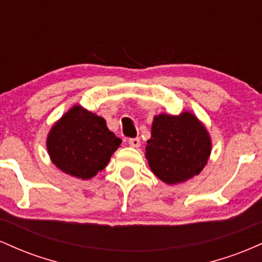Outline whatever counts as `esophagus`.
<instances>
[{
    "label": "esophagus",
    "instance_id": "obj_1",
    "mask_svg": "<svg viewBox=\"0 0 262 262\" xmlns=\"http://www.w3.org/2000/svg\"><path fill=\"white\" fill-rule=\"evenodd\" d=\"M129 145L133 146V148H139L140 146V139L139 138H132V139L128 140Z\"/></svg>",
    "mask_w": 262,
    "mask_h": 262
}]
</instances>
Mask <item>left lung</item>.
I'll return each mask as SVG.
<instances>
[{
    "instance_id": "1",
    "label": "left lung",
    "mask_w": 262,
    "mask_h": 262,
    "mask_svg": "<svg viewBox=\"0 0 262 262\" xmlns=\"http://www.w3.org/2000/svg\"><path fill=\"white\" fill-rule=\"evenodd\" d=\"M210 151L208 130L192 112L154 117L145 158L150 170L162 182L177 185L197 176L208 162Z\"/></svg>"
}]
</instances>
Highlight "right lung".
Listing matches in <instances>:
<instances>
[{
    "instance_id": "obj_1",
    "label": "right lung",
    "mask_w": 262,
    "mask_h": 262,
    "mask_svg": "<svg viewBox=\"0 0 262 262\" xmlns=\"http://www.w3.org/2000/svg\"><path fill=\"white\" fill-rule=\"evenodd\" d=\"M121 143L104 118L75 104L50 128L47 150L53 164L66 175L90 180L107 166Z\"/></svg>"
}]
</instances>
